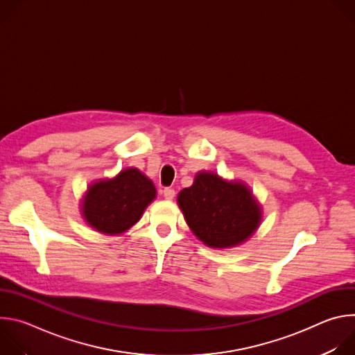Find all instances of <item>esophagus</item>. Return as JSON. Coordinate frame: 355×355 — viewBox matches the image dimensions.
<instances>
[{"mask_svg": "<svg viewBox=\"0 0 355 355\" xmlns=\"http://www.w3.org/2000/svg\"><path fill=\"white\" fill-rule=\"evenodd\" d=\"M163 193H164V198L168 199V200L174 199V196H175V191H174L173 188H166V189L163 191Z\"/></svg>", "mask_w": 355, "mask_h": 355, "instance_id": "34e87169", "label": "esophagus"}]
</instances>
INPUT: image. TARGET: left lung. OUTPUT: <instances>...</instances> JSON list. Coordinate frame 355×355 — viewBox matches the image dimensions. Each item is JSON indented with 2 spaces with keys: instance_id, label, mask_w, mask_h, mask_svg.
Wrapping results in <instances>:
<instances>
[{
  "instance_id": "left-lung-1",
  "label": "left lung",
  "mask_w": 355,
  "mask_h": 355,
  "mask_svg": "<svg viewBox=\"0 0 355 355\" xmlns=\"http://www.w3.org/2000/svg\"><path fill=\"white\" fill-rule=\"evenodd\" d=\"M177 204L192 233L208 247L232 248L245 243L263 220V208L251 188L226 181L215 171H198Z\"/></svg>"
}]
</instances>
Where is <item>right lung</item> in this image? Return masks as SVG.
<instances>
[{"label": "right lung", "mask_w": 355, "mask_h": 355, "mask_svg": "<svg viewBox=\"0 0 355 355\" xmlns=\"http://www.w3.org/2000/svg\"><path fill=\"white\" fill-rule=\"evenodd\" d=\"M156 187L136 167L122 170L114 178L91 182L81 199L84 222L107 236L122 234L136 225L155 200Z\"/></svg>", "instance_id": "add662e5"}]
</instances>
